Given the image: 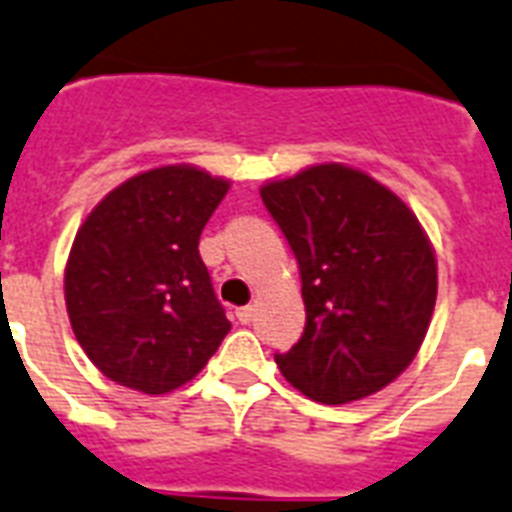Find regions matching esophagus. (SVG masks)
I'll return each instance as SVG.
<instances>
[{
  "mask_svg": "<svg viewBox=\"0 0 512 512\" xmlns=\"http://www.w3.org/2000/svg\"><path fill=\"white\" fill-rule=\"evenodd\" d=\"M253 315H256V307H253V304H248V307H240V310H237V320H240V323H251Z\"/></svg>",
  "mask_w": 512,
  "mask_h": 512,
  "instance_id": "34e87169",
  "label": "esophagus"
}]
</instances>
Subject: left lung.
<instances>
[{"instance_id": "obj_1", "label": "left lung", "mask_w": 512, "mask_h": 512, "mask_svg": "<svg viewBox=\"0 0 512 512\" xmlns=\"http://www.w3.org/2000/svg\"><path fill=\"white\" fill-rule=\"evenodd\" d=\"M299 261L304 334L277 352L283 376L320 403L374 395L414 360L438 296L433 245L408 205L328 162L261 186Z\"/></svg>"}]
</instances>
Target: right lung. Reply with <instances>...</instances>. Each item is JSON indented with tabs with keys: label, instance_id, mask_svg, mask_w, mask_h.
I'll list each match as a JSON object with an SVG mask.
<instances>
[{
	"label": "right lung",
	"instance_id": "right-lung-1",
	"mask_svg": "<svg viewBox=\"0 0 512 512\" xmlns=\"http://www.w3.org/2000/svg\"><path fill=\"white\" fill-rule=\"evenodd\" d=\"M229 181L192 165L128 178L71 245L63 291L79 347L122 387L162 395L200 374L229 334L200 235Z\"/></svg>",
	"mask_w": 512,
	"mask_h": 512
}]
</instances>
